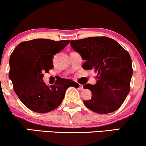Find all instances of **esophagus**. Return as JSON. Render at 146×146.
Returning <instances> with one entry per match:
<instances>
[{
  "label": "esophagus",
  "mask_w": 146,
  "mask_h": 146,
  "mask_svg": "<svg viewBox=\"0 0 146 146\" xmlns=\"http://www.w3.org/2000/svg\"><path fill=\"white\" fill-rule=\"evenodd\" d=\"M79 89H80V90H84V86H83V85L79 84Z\"/></svg>",
  "instance_id": "1"
}]
</instances>
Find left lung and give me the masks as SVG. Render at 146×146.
Wrapping results in <instances>:
<instances>
[{"label":"left lung","mask_w":146,"mask_h":146,"mask_svg":"<svg viewBox=\"0 0 146 146\" xmlns=\"http://www.w3.org/2000/svg\"><path fill=\"white\" fill-rule=\"evenodd\" d=\"M71 46L85 60L83 69H94L97 73L96 84L84 86L92 94L91 99L84 101V104L92 111L102 114L119 109L129 92L133 75L128 52L108 37L71 40Z\"/></svg>","instance_id":"8db88e82"}]
</instances>
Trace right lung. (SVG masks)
<instances>
[{
  "label": "right lung",
  "mask_w": 146,
  "mask_h": 146,
  "mask_svg": "<svg viewBox=\"0 0 146 146\" xmlns=\"http://www.w3.org/2000/svg\"><path fill=\"white\" fill-rule=\"evenodd\" d=\"M69 42V40L34 39L18 44L11 54L9 77L20 100L32 111L46 113L54 110L61 104L68 88H79L71 79L60 77L50 86L42 80L44 72L54 67V55Z\"/></svg>",
  "instance_id": "add662e5"
}]
</instances>
